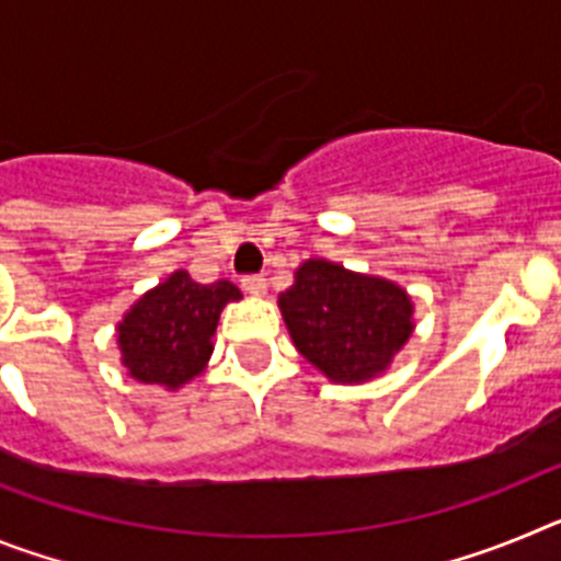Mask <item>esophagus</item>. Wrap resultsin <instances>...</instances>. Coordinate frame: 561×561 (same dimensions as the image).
<instances>
[{"label": "esophagus", "mask_w": 561, "mask_h": 561, "mask_svg": "<svg viewBox=\"0 0 561 561\" xmlns=\"http://www.w3.org/2000/svg\"><path fill=\"white\" fill-rule=\"evenodd\" d=\"M241 286H244V291H250V295H255V297L266 295V277L264 275L241 277Z\"/></svg>", "instance_id": "obj_1"}]
</instances>
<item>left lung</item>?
I'll use <instances>...</instances> for the list:
<instances>
[{
  "instance_id": "8db88e82",
  "label": "left lung",
  "mask_w": 561,
  "mask_h": 561,
  "mask_svg": "<svg viewBox=\"0 0 561 561\" xmlns=\"http://www.w3.org/2000/svg\"><path fill=\"white\" fill-rule=\"evenodd\" d=\"M277 306L295 348L342 385L388 370L413 334L408 291L323 257H311L295 272V284L277 297Z\"/></svg>"
}]
</instances>
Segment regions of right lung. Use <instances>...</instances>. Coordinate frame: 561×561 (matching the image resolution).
I'll return each mask as SVG.
<instances>
[{
  "label": "right lung",
  "instance_id": "1",
  "mask_svg": "<svg viewBox=\"0 0 561 561\" xmlns=\"http://www.w3.org/2000/svg\"><path fill=\"white\" fill-rule=\"evenodd\" d=\"M241 291L230 280L196 284L185 270L173 272L137 300L117 325L123 365L142 385L182 388L205 370L221 309Z\"/></svg>",
  "mask_w": 561,
  "mask_h": 561
}]
</instances>
